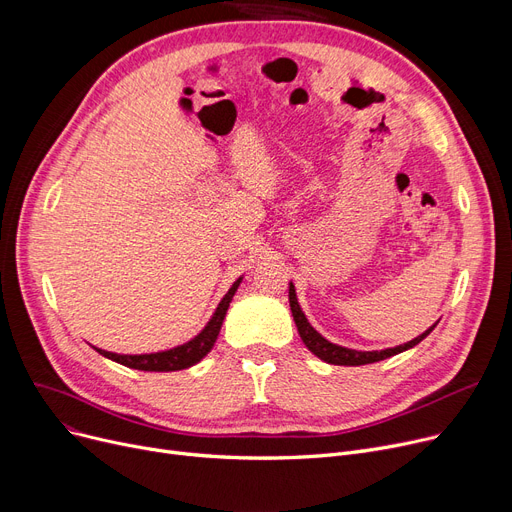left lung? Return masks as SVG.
<instances>
[{
  "label": "left lung",
  "mask_w": 512,
  "mask_h": 512,
  "mask_svg": "<svg viewBox=\"0 0 512 512\" xmlns=\"http://www.w3.org/2000/svg\"><path fill=\"white\" fill-rule=\"evenodd\" d=\"M288 301H290V311H292V317H294V324H297L299 328V334L305 342V346L309 348V351L313 355H317L321 361L326 363H332V365H367V363H375V361H382V359H388V357H394L402 351H407V348H413L415 344H419L429 332H432L436 328V324L425 330L421 336H417L415 340L407 342V344H400V346H394V348H386V351H369V353H363V351H353V348H344V346H338V344H332L330 340H326L321 334H317L311 324L307 321L305 313L301 311L299 303H297V292H294V286L290 282V288H288Z\"/></svg>",
  "instance_id": "1"
}]
</instances>
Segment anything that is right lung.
<instances>
[{
    "mask_svg": "<svg viewBox=\"0 0 512 512\" xmlns=\"http://www.w3.org/2000/svg\"><path fill=\"white\" fill-rule=\"evenodd\" d=\"M238 284H240V278L226 292V297L222 299L218 309H215V313L209 319V324L205 326V330L199 336H195L191 342H186V344L176 346V348H170V351H164V353H153V355H116V353L101 351V348H95V351L99 355L107 357V359L120 363V365H126V367H132V369H141V371H180V369L191 367V365L199 363L213 348V342L220 334L222 321L226 317V311L230 307V301L234 297Z\"/></svg>",
    "mask_w": 512,
    "mask_h": 512,
    "instance_id": "add662e5",
    "label": "right lung"
}]
</instances>
